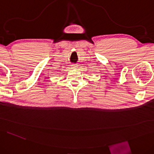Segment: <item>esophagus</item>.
Here are the masks:
<instances>
[{"mask_svg":"<svg viewBox=\"0 0 154 154\" xmlns=\"http://www.w3.org/2000/svg\"><path fill=\"white\" fill-rule=\"evenodd\" d=\"M71 68H72V69H77V65H75V64L71 65Z\"/></svg>","mask_w":154,"mask_h":154,"instance_id":"obj_1","label":"esophagus"}]
</instances>
